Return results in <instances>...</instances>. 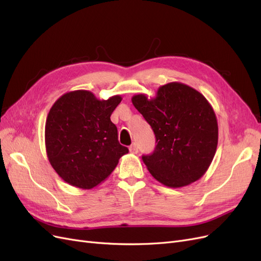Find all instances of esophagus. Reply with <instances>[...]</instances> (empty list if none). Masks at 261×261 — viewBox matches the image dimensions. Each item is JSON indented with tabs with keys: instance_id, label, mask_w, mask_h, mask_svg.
<instances>
[{
	"instance_id": "obj_1",
	"label": "esophagus",
	"mask_w": 261,
	"mask_h": 261,
	"mask_svg": "<svg viewBox=\"0 0 261 261\" xmlns=\"http://www.w3.org/2000/svg\"><path fill=\"white\" fill-rule=\"evenodd\" d=\"M129 152L130 153H137L138 152V147L136 144H133L130 147H129Z\"/></svg>"
}]
</instances>
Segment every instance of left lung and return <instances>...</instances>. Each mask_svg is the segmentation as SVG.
<instances>
[{
  "label": "left lung",
  "instance_id": "obj_1",
  "mask_svg": "<svg viewBox=\"0 0 261 261\" xmlns=\"http://www.w3.org/2000/svg\"><path fill=\"white\" fill-rule=\"evenodd\" d=\"M132 102L155 135V149L143 155L148 171L161 184L178 188L198 180L218 146L215 111L202 94L185 84L161 86L154 98L135 94Z\"/></svg>",
  "mask_w": 261,
  "mask_h": 261
}]
</instances>
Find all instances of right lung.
I'll return each mask as SVG.
<instances>
[{
  "mask_svg": "<svg viewBox=\"0 0 261 261\" xmlns=\"http://www.w3.org/2000/svg\"><path fill=\"white\" fill-rule=\"evenodd\" d=\"M121 101L118 94L99 100L88 90H75L54 102L45 122L46 155L67 184L96 187L128 152L118 143L117 128L110 118Z\"/></svg>",
  "mask_w": 261,
  "mask_h": 261,
  "instance_id": "right-lung-1",
  "label": "right lung"
}]
</instances>
